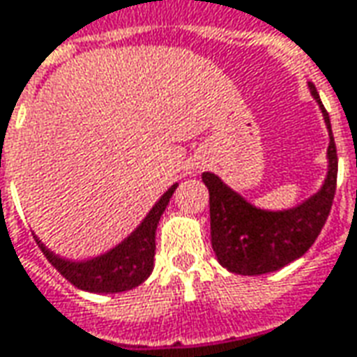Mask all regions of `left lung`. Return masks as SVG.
Returning a JSON list of instances; mask_svg holds the SVG:
<instances>
[{"instance_id":"left-lung-1","label":"left lung","mask_w":357,"mask_h":357,"mask_svg":"<svg viewBox=\"0 0 357 357\" xmlns=\"http://www.w3.org/2000/svg\"><path fill=\"white\" fill-rule=\"evenodd\" d=\"M309 87L312 97L321 105L331 132V169L317 195L295 209L271 213L252 207L238 193L227 188L215 174H203V181L209 189L211 242L219 261L229 271L240 275H261L281 270L311 248L331 215L336 193L338 156L328 113L322 105L314 84H309Z\"/></svg>"}]
</instances>
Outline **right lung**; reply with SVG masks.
<instances>
[{
    "label": "right lung",
    "instance_id": "right-lung-1",
    "mask_svg": "<svg viewBox=\"0 0 357 357\" xmlns=\"http://www.w3.org/2000/svg\"><path fill=\"white\" fill-rule=\"evenodd\" d=\"M178 185L162 195L158 203L148 213V217L123 244L89 261H68L50 254L36 238L46 260L56 268L62 278H66L77 289L91 291V293H121V291L135 289L146 280L154 266L156 254V227L162 213L168 207L169 199Z\"/></svg>",
    "mask_w": 357,
    "mask_h": 357
}]
</instances>
